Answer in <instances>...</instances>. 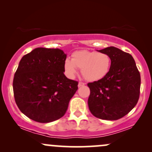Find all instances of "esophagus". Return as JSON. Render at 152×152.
<instances>
[{
	"label": "esophagus",
	"instance_id": "esophagus-1",
	"mask_svg": "<svg viewBox=\"0 0 152 152\" xmlns=\"http://www.w3.org/2000/svg\"><path fill=\"white\" fill-rule=\"evenodd\" d=\"M84 85H85V83H83V82H81V81H80L79 83H78V87L83 86H84Z\"/></svg>",
	"mask_w": 152,
	"mask_h": 152
}]
</instances>
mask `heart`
I'll return each mask as SVG.
<instances>
[{
	"instance_id": "heart-1",
	"label": "heart",
	"mask_w": 152,
	"mask_h": 152,
	"mask_svg": "<svg viewBox=\"0 0 152 152\" xmlns=\"http://www.w3.org/2000/svg\"><path fill=\"white\" fill-rule=\"evenodd\" d=\"M111 62L109 54L104 52L77 50L72 53V58L65 60L64 70L68 77L74 78L77 73V69H79L85 79L96 81L108 74Z\"/></svg>"
}]
</instances>
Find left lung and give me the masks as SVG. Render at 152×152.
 I'll return each instance as SVG.
<instances>
[{
	"label": "left lung",
	"mask_w": 152,
	"mask_h": 152,
	"mask_svg": "<svg viewBox=\"0 0 152 152\" xmlns=\"http://www.w3.org/2000/svg\"><path fill=\"white\" fill-rule=\"evenodd\" d=\"M109 54L111 67L99 81L88 83V108L96 117L117 120L137 105L140 94L141 76L132 55L114 46L100 50Z\"/></svg>",
	"instance_id": "left-lung-1"
}]
</instances>
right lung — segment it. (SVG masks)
Here are the masks:
<instances>
[{
    "mask_svg": "<svg viewBox=\"0 0 152 152\" xmlns=\"http://www.w3.org/2000/svg\"><path fill=\"white\" fill-rule=\"evenodd\" d=\"M66 54L58 48H35L23 56L13 81L15 102L31 119L48 123L64 116L78 82L64 72Z\"/></svg>",
    "mask_w": 152,
    "mask_h": 152,
    "instance_id": "add662e5",
    "label": "right lung"
}]
</instances>
